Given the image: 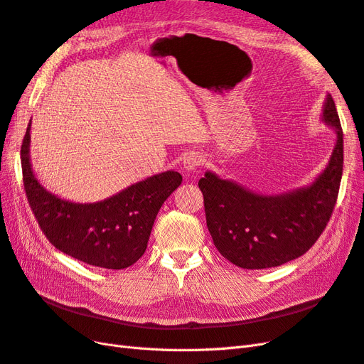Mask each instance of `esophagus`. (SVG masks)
I'll use <instances>...</instances> for the list:
<instances>
[{"mask_svg":"<svg viewBox=\"0 0 364 364\" xmlns=\"http://www.w3.org/2000/svg\"><path fill=\"white\" fill-rule=\"evenodd\" d=\"M202 164H203V158L199 155V153H190V155H186L183 158L182 167L185 171L190 173V171H196Z\"/></svg>","mask_w":364,"mask_h":364,"instance_id":"obj_1","label":"esophagus"}]
</instances>
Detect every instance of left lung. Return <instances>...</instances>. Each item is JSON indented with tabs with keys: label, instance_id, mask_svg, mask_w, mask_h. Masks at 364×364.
<instances>
[{
	"label": "left lung",
	"instance_id": "obj_1",
	"mask_svg": "<svg viewBox=\"0 0 364 364\" xmlns=\"http://www.w3.org/2000/svg\"><path fill=\"white\" fill-rule=\"evenodd\" d=\"M322 121L336 130V146L325 170L310 185L269 196L213 171L199 181L214 246L235 266L250 270L278 267L304 255L323 232L343 173V132L329 94Z\"/></svg>",
	"mask_w": 364,
	"mask_h": 364
}]
</instances>
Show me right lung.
<instances>
[{"instance_id": "obj_1", "label": "right lung", "mask_w": 364, "mask_h": 364, "mask_svg": "<svg viewBox=\"0 0 364 364\" xmlns=\"http://www.w3.org/2000/svg\"><path fill=\"white\" fill-rule=\"evenodd\" d=\"M30 129L21 147L24 188L30 208L50 243L95 267L121 270L147 249L162 203L182 182L178 171H164L127 186L105 200L75 203L43 188L30 161Z\"/></svg>"}]
</instances>
